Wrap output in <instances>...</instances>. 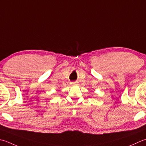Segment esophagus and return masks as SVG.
Listing matches in <instances>:
<instances>
[{
  "label": "esophagus",
  "mask_w": 146,
  "mask_h": 146,
  "mask_svg": "<svg viewBox=\"0 0 146 146\" xmlns=\"http://www.w3.org/2000/svg\"><path fill=\"white\" fill-rule=\"evenodd\" d=\"M71 84H72L73 85H76V82H72V83H71Z\"/></svg>",
  "instance_id": "obj_1"
}]
</instances>
